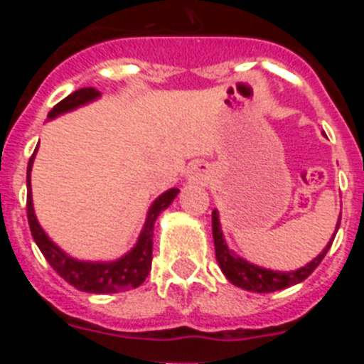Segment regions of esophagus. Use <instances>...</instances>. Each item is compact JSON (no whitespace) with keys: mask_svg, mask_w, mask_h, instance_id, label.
<instances>
[{"mask_svg":"<svg viewBox=\"0 0 364 364\" xmlns=\"http://www.w3.org/2000/svg\"><path fill=\"white\" fill-rule=\"evenodd\" d=\"M191 180H197V173H191V176H189Z\"/></svg>","mask_w":364,"mask_h":364,"instance_id":"1","label":"esophagus"}]
</instances>
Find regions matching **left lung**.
Returning <instances> with one entry per match:
<instances>
[{"label": "left lung", "mask_w": 364, "mask_h": 364, "mask_svg": "<svg viewBox=\"0 0 364 364\" xmlns=\"http://www.w3.org/2000/svg\"><path fill=\"white\" fill-rule=\"evenodd\" d=\"M211 224H213L215 257H217V262L218 266H220L222 273L226 275V279L231 284L239 286V288L247 291H257V294H269V291L284 290V288H290V286L299 284V282L304 281V279H306L308 275H311V272L321 264V260L324 259V255H326L330 246H332L333 237H336V235H333L323 252L315 257L311 262H308L306 266H302V268L295 269V272H273V269H266L260 268V266L252 264V262L240 259L239 255H235V253L231 252L230 247H228L226 240H224V237H222L217 210L211 215ZM339 224L341 215L339 220H337L336 233L337 230H339Z\"/></svg>", "instance_id": "1"}]
</instances>
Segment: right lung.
<instances>
[{"instance_id":"right-lung-1","label":"right lung","mask_w":364,"mask_h":364,"mask_svg":"<svg viewBox=\"0 0 364 364\" xmlns=\"http://www.w3.org/2000/svg\"><path fill=\"white\" fill-rule=\"evenodd\" d=\"M100 96V91H96L95 87H83L74 91L67 98H63L60 104L54 105L49 112V118H56L58 114H63L67 111L85 105L92 100ZM34 154L32 153L31 160H28L27 167V218L28 226H31V233L34 242L38 244L40 252L47 259L54 272L60 277L65 279L70 286H74L76 290L87 291V294H117V291L131 290V288H138L146 281V277L151 272V260H153V228L154 220L159 218V215L166 210L167 205L175 200L178 195V189L173 188L169 191L162 193L156 200L151 204L149 211H147L146 224L144 230L138 237V242L129 253H125L122 259L112 260V262H85V260H76L63 253L53 240L45 235L41 226L38 224V218L34 215V208H32V191H31V171L32 162H34Z\"/></svg>"}]
</instances>
